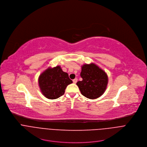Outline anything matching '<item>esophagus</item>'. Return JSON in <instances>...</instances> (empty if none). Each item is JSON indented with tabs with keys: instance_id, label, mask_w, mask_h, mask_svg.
Returning <instances> with one entry per match:
<instances>
[{
	"instance_id": "1",
	"label": "esophagus",
	"mask_w": 147,
	"mask_h": 147,
	"mask_svg": "<svg viewBox=\"0 0 147 147\" xmlns=\"http://www.w3.org/2000/svg\"><path fill=\"white\" fill-rule=\"evenodd\" d=\"M77 81H78V79H77V78H75V79H74L73 80V82H74V83H76Z\"/></svg>"
}]
</instances>
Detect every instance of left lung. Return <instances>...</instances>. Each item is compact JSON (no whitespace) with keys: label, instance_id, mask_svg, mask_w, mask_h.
<instances>
[{"label":"left lung","instance_id":"obj_1","mask_svg":"<svg viewBox=\"0 0 147 147\" xmlns=\"http://www.w3.org/2000/svg\"><path fill=\"white\" fill-rule=\"evenodd\" d=\"M82 81L76 83L83 96L89 99H96L105 92L108 84L107 74L93 63L82 67Z\"/></svg>","mask_w":147,"mask_h":147}]
</instances>
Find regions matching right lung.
Returning <instances> with one entry per match:
<instances>
[{"label":"right lung","instance_id":"obj_1","mask_svg":"<svg viewBox=\"0 0 147 147\" xmlns=\"http://www.w3.org/2000/svg\"><path fill=\"white\" fill-rule=\"evenodd\" d=\"M39 86L42 94L49 99H56L63 96L67 86L72 83L67 72L60 66L48 68L38 79Z\"/></svg>","mask_w":147,"mask_h":147}]
</instances>
